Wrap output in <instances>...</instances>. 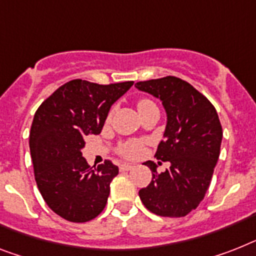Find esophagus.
<instances>
[{
    "instance_id": "esophagus-1",
    "label": "esophagus",
    "mask_w": 256,
    "mask_h": 256,
    "mask_svg": "<svg viewBox=\"0 0 256 256\" xmlns=\"http://www.w3.org/2000/svg\"><path fill=\"white\" fill-rule=\"evenodd\" d=\"M133 168H134L133 164H120V171H130V170H132Z\"/></svg>"
}]
</instances>
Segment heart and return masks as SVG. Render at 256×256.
Listing matches in <instances>:
<instances>
[{
	"label": "heart",
	"instance_id": "b5f03b06",
	"mask_svg": "<svg viewBox=\"0 0 256 256\" xmlns=\"http://www.w3.org/2000/svg\"><path fill=\"white\" fill-rule=\"evenodd\" d=\"M137 107H138V111H144V110L150 108V107H156L152 100L149 99H141L140 102L137 103ZM122 154L126 156L128 158H134L137 156H140L141 152H142V144L140 141H130V142H126L123 148H122Z\"/></svg>",
	"mask_w": 256,
	"mask_h": 256
}]
</instances>
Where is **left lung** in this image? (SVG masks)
<instances>
[{"instance_id": "obj_1", "label": "left lung", "mask_w": 256, "mask_h": 256, "mask_svg": "<svg viewBox=\"0 0 256 256\" xmlns=\"http://www.w3.org/2000/svg\"><path fill=\"white\" fill-rule=\"evenodd\" d=\"M134 86L162 102L168 122L156 157L170 162L161 174L152 161L144 164L153 178L138 196L158 216L184 217L204 199L218 161L222 128L217 111L188 82L172 76Z\"/></svg>"}]
</instances>
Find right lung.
<instances>
[{"label": "right lung", "mask_w": 256, "mask_h": 256, "mask_svg": "<svg viewBox=\"0 0 256 256\" xmlns=\"http://www.w3.org/2000/svg\"><path fill=\"white\" fill-rule=\"evenodd\" d=\"M133 82L98 85L73 80L60 86L35 112L30 152L38 188L47 206L70 222L102 212L119 168L104 161L92 168L82 157L85 136L102 130L111 106Z\"/></svg>", "instance_id": "right-lung-1"}]
</instances>
